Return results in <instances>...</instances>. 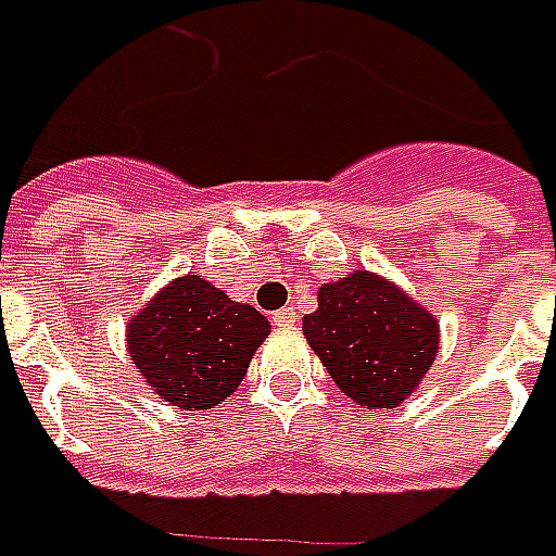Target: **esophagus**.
<instances>
[{"label": "esophagus", "mask_w": 556, "mask_h": 556, "mask_svg": "<svg viewBox=\"0 0 556 556\" xmlns=\"http://www.w3.org/2000/svg\"><path fill=\"white\" fill-rule=\"evenodd\" d=\"M274 324H277V327H294V324H298V312L294 309L274 312Z\"/></svg>", "instance_id": "obj_1"}]
</instances>
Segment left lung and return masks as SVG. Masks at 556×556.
Here are the masks:
<instances>
[{
  "instance_id": "left-lung-1",
  "label": "left lung",
  "mask_w": 556,
  "mask_h": 556,
  "mask_svg": "<svg viewBox=\"0 0 556 556\" xmlns=\"http://www.w3.org/2000/svg\"><path fill=\"white\" fill-rule=\"evenodd\" d=\"M303 336L341 392L365 409L406 401L439 353L433 315L368 270L324 286Z\"/></svg>"
}]
</instances>
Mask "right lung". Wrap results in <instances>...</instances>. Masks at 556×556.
I'll return each mask as SVG.
<instances>
[{
    "mask_svg": "<svg viewBox=\"0 0 556 556\" xmlns=\"http://www.w3.org/2000/svg\"><path fill=\"white\" fill-rule=\"evenodd\" d=\"M270 324L197 274L179 277L131 318L129 353L155 394L179 409H212L244 380Z\"/></svg>",
    "mask_w": 556,
    "mask_h": 556,
    "instance_id": "1",
    "label": "right lung"
}]
</instances>
